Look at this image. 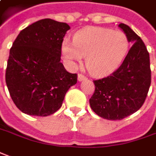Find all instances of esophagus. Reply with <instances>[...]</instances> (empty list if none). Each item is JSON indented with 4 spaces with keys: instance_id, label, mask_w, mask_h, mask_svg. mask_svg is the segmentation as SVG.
Here are the masks:
<instances>
[{
    "instance_id": "obj_1",
    "label": "esophagus",
    "mask_w": 156,
    "mask_h": 156,
    "mask_svg": "<svg viewBox=\"0 0 156 156\" xmlns=\"http://www.w3.org/2000/svg\"><path fill=\"white\" fill-rule=\"evenodd\" d=\"M87 79V76H84L83 74H79L78 75V80L79 81H82V80H84Z\"/></svg>"
}]
</instances>
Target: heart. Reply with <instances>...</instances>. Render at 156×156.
<instances>
[{
    "instance_id": "obj_1",
    "label": "heart",
    "mask_w": 156,
    "mask_h": 156,
    "mask_svg": "<svg viewBox=\"0 0 156 156\" xmlns=\"http://www.w3.org/2000/svg\"><path fill=\"white\" fill-rule=\"evenodd\" d=\"M129 41L125 33L105 28H91L77 32L73 42L64 39L62 57L69 67L75 68L86 57L88 71L95 76L112 73L125 58Z\"/></svg>"
}]
</instances>
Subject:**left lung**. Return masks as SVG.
<instances>
[{
    "label": "left lung",
    "instance_id": "1",
    "mask_svg": "<svg viewBox=\"0 0 156 156\" xmlns=\"http://www.w3.org/2000/svg\"><path fill=\"white\" fill-rule=\"evenodd\" d=\"M133 46L120 67L110 76L93 80L95 91L89 103L98 115L122 120L142 107L151 83L150 53L144 41L128 25L120 23Z\"/></svg>",
    "mask_w": 156,
    "mask_h": 156
}]
</instances>
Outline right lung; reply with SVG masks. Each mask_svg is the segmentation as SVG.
<instances>
[{"instance_id":"obj_1","label":"right lung","mask_w":156,"mask_h":156,"mask_svg":"<svg viewBox=\"0 0 156 156\" xmlns=\"http://www.w3.org/2000/svg\"><path fill=\"white\" fill-rule=\"evenodd\" d=\"M70 29L66 23L39 20L20 31L11 47L6 83L15 105L23 113L47 116L62 106L77 75L60 62L62 43Z\"/></svg>"}]
</instances>
